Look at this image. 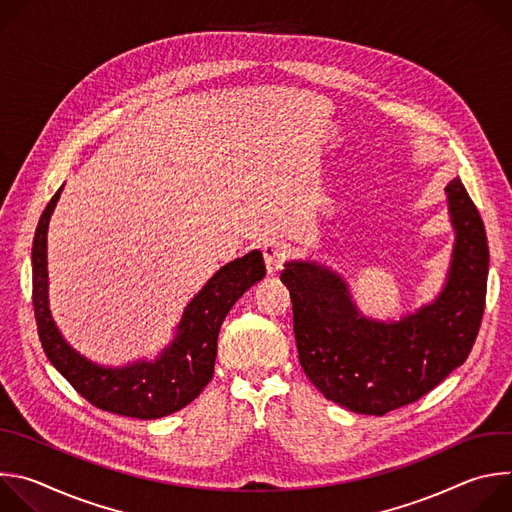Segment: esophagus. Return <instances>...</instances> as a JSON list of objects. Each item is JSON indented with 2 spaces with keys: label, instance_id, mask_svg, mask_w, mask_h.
<instances>
[{
  "label": "esophagus",
  "instance_id": "1",
  "mask_svg": "<svg viewBox=\"0 0 512 512\" xmlns=\"http://www.w3.org/2000/svg\"><path fill=\"white\" fill-rule=\"evenodd\" d=\"M263 257H265V267L269 275H277L279 269L283 267L285 261V247L277 241H271L263 247Z\"/></svg>",
  "mask_w": 512,
  "mask_h": 512
}]
</instances>
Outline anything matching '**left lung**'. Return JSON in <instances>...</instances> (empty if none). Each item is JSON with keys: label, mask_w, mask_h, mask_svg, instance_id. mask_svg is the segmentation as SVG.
I'll return each instance as SVG.
<instances>
[{"label": "left lung", "mask_w": 512, "mask_h": 512, "mask_svg": "<svg viewBox=\"0 0 512 512\" xmlns=\"http://www.w3.org/2000/svg\"><path fill=\"white\" fill-rule=\"evenodd\" d=\"M456 233L437 298L401 320L364 316L332 267L287 261L281 281L294 304L300 364L330 401L362 415H385L440 385L468 358L484 314L486 231L460 178L446 186Z\"/></svg>", "instance_id": "1"}]
</instances>
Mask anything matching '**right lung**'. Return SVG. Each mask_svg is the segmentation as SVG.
Returning <instances> with one entry per match:
<instances>
[{"instance_id": "right-lung-1", "label": "right lung", "mask_w": 512, "mask_h": 512, "mask_svg": "<svg viewBox=\"0 0 512 512\" xmlns=\"http://www.w3.org/2000/svg\"><path fill=\"white\" fill-rule=\"evenodd\" d=\"M64 184L46 204L32 245V298L42 348L54 369L95 407L158 419L192 403L210 383L223 320L245 291L265 277L259 249L223 265L184 308L174 340L154 358L105 367L72 348L58 330L48 302V225Z\"/></svg>"}]
</instances>
